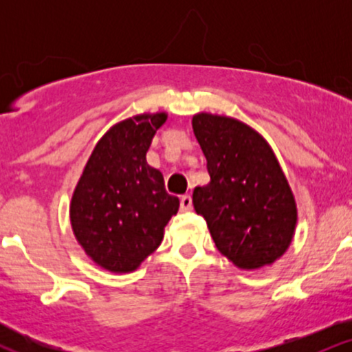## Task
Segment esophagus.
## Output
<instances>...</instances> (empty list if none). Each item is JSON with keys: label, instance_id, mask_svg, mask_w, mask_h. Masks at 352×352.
I'll return each instance as SVG.
<instances>
[{"label": "esophagus", "instance_id": "obj_1", "mask_svg": "<svg viewBox=\"0 0 352 352\" xmlns=\"http://www.w3.org/2000/svg\"><path fill=\"white\" fill-rule=\"evenodd\" d=\"M180 210H182V212H188V210H192V197H190V195H182V199H180Z\"/></svg>", "mask_w": 352, "mask_h": 352}]
</instances>
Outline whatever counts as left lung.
Wrapping results in <instances>:
<instances>
[{
  "mask_svg": "<svg viewBox=\"0 0 352 352\" xmlns=\"http://www.w3.org/2000/svg\"><path fill=\"white\" fill-rule=\"evenodd\" d=\"M192 125L210 173V184L193 190V207L218 252L238 268L272 265L296 225L293 193L272 147L230 117L199 114Z\"/></svg>",
  "mask_w": 352,
  "mask_h": 352,
  "instance_id": "1",
  "label": "left lung"
}]
</instances>
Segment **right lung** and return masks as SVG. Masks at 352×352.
I'll return each mask as SVG.
<instances>
[{
  "instance_id": "1",
  "label": "right lung",
  "mask_w": 352,
  "mask_h": 352,
  "mask_svg": "<svg viewBox=\"0 0 352 352\" xmlns=\"http://www.w3.org/2000/svg\"><path fill=\"white\" fill-rule=\"evenodd\" d=\"M165 114H144L109 129L89 157L71 204L80 246L109 272H132L164 238L179 210L164 177L145 160Z\"/></svg>"
}]
</instances>
